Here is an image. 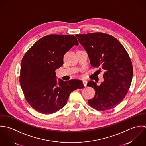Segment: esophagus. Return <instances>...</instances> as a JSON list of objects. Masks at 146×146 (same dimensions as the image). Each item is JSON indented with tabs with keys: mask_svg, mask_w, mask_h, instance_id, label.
<instances>
[{
	"mask_svg": "<svg viewBox=\"0 0 146 146\" xmlns=\"http://www.w3.org/2000/svg\"><path fill=\"white\" fill-rule=\"evenodd\" d=\"M82 82H83V84L84 85L85 87H86L87 86V84H88V81L86 80H83L82 81Z\"/></svg>",
	"mask_w": 146,
	"mask_h": 146,
	"instance_id": "obj_1",
	"label": "esophagus"
}]
</instances>
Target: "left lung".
<instances>
[{
	"mask_svg": "<svg viewBox=\"0 0 146 146\" xmlns=\"http://www.w3.org/2000/svg\"><path fill=\"white\" fill-rule=\"evenodd\" d=\"M76 36L88 53L91 65L105 71L99 86L93 81L88 82L87 86L95 90L88 104L98 111L114 108L124 99L132 81L133 65L127 51L110 34L91 33Z\"/></svg>",
	"mask_w": 146,
	"mask_h": 146,
	"instance_id": "8db88e82",
	"label": "left lung"
}]
</instances>
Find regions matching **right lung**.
I'll list each match as a JSON object with an SVG mask.
<instances>
[{
    "label": "right lung",
    "instance_id": "right-lung-1",
    "mask_svg": "<svg viewBox=\"0 0 146 146\" xmlns=\"http://www.w3.org/2000/svg\"><path fill=\"white\" fill-rule=\"evenodd\" d=\"M78 42L73 35L50 34L38 40L26 52L21 62L20 82L25 99L40 113L49 115L61 110L70 94L84 87L82 81L57 80L55 70L63 58Z\"/></svg>",
    "mask_w": 146,
    "mask_h": 146
}]
</instances>
